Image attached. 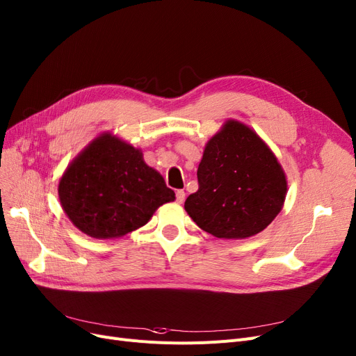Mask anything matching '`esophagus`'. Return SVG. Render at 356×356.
Listing matches in <instances>:
<instances>
[{
    "mask_svg": "<svg viewBox=\"0 0 356 356\" xmlns=\"http://www.w3.org/2000/svg\"><path fill=\"white\" fill-rule=\"evenodd\" d=\"M175 195H177V203H179V204H182L184 200H186V191L184 190H178Z\"/></svg>",
    "mask_w": 356,
    "mask_h": 356,
    "instance_id": "34e87169",
    "label": "esophagus"
}]
</instances>
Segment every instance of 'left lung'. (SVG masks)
I'll list each match as a JSON object with an SVG mask.
<instances>
[{
  "mask_svg": "<svg viewBox=\"0 0 356 356\" xmlns=\"http://www.w3.org/2000/svg\"><path fill=\"white\" fill-rule=\"evenodd\" d=\"M197 178L198 190L184 207L198 227L223 239H244L266 229L288 191L273 152L235 120H227L207 141Z\"/></svg>",
  "mask_w": 356,
  "mask_h": 356,
  "instance_id": "left-lung-1",
  "label": "left lung"
}]
</instances>
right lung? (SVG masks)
<instances>
[{
  "mask_svg": "<svg viewBox=\"0 0 356 356\" xmlns=\"http://www.w3.org/2000/svg\"><path fill=\"white\" fill-rule=\"evenodd\" d=\"M58 195L68 219L97 239L133 232L158 207L175 200V193L146 165L141 150L111 133L96 137L68 165Z\"/></svg>",
  "mask_w": 356,
  "mask_h": 356,
  "instance_id": "obj_1",
  "label": "right lung"
}]
</instances>
